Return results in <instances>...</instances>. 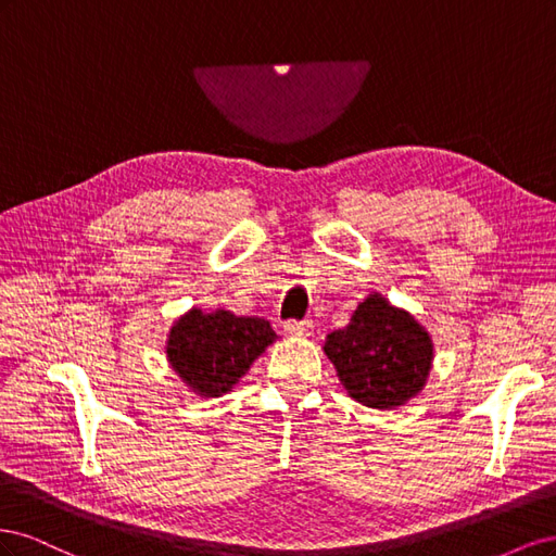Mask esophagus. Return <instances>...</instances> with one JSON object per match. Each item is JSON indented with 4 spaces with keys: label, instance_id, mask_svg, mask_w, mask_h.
Masks as SVG:
<instances>
[{
    "label": "esophagus",
    "instance_id": "1",
    "mask_svg": "<svg viewBox=\"0 0 556 556\" xmlns=\"http://www.w3.org/2000/svg\"><path fill=\"white\" fill-rule=\"evenodd\" d=\"M313 327V319H288V323H285V331L292 336H311Z\"/></svg>",
    "mask_w": 556,
    "mask_h": 556
}]
</instances>
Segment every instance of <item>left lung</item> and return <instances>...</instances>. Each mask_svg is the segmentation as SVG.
<instances>
[{"label":"left lung","mask_w":556,"mask_h":556,"mask_svg":"<svg viewBox=\"0 0 556 556\" xmlns=\"http://www.w3.org/2000/svg\"><path fill=\"white\" fill-rule=\"evenodd\" d=\"M325 352L352 399L390 410L425 387L433 343L410 313L390 306L380 294H368L350 325L327 336Z\"/></svg>","instance_id":"left-lung-1"}]
</instances>
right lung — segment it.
<instances>
[{
	"label": "right lung",
	"instance_id": "right-lung-1",
	"mask_svg": "<svg viewBox=\"0 0 556 556\" xmlns=\"http://www.w3.org/2000/svg\"><path fill=\"white\" fill-rule=\"evenodd\" d=\"M274 341L268 319L192 308L172 327L166 357L192 392L223 396Z\"/></svg>",
	"mask_w": 556,
	"mask_h": 556
}]
</instances>
